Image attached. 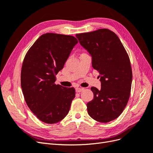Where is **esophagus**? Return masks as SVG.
Masks as SVG:
<instances>
[{
  "label": "esophagus",
  "mask_w": 153,
  "mask_h": 153,
  "mask_svg": "<svg viewBox=\"0 0 153 153\" xmlns=\"http://www.w3.org/2000/svg\"><path fill=\"white\" fill-rule=\"evenodd\" d=\"M83 90H84V88H82V87H76L75 89V91L76 92H80Z\"/></svg>",
  "instance_id": "1"
}]
</instances>
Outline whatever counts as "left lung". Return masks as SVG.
I'll use <instances>...</instances> for the list:
<instances>
[{
	"label": "left lung",
	"mask_w": 153,
	"mask_h": 153,
	"mask_svg": "<svg viewBox=\"0 0 153 153\" xmlns=\"http://www.w3.org/2000/svg\"><path fill=\"white\" fill-rule=\"evenodd\" d=\"M92 57V66L100 73L101 89L91 87L94 98L87 104L95 121L108 123L117 118L130 95L132 70L126 50L118 36L107 29L76 34Z\"/></svg>",
	"instance_id": "left-lung-1"
}]
</instances>
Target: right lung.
I'll list each match as a JSON object with an SVG mask.
<instances>
[{
  "label": "right lung",
  "instance_id": "1",
  "mask_svg": "<svg viewBox=\"0 0 153 153\" xmlns=\"http://www.w3.org/2000/svg\"><path fill=\"white\" fill-rule=\"evenodd\" d=\"M77 43L72 36L44 34L24 58L21 71L23 94L32 112L43 123L61 121L70 109L75 89L56 85L55 82Z\"/></svg>",
  "mask_w": 153,
  "mask_h": 153
}]
</instances>
